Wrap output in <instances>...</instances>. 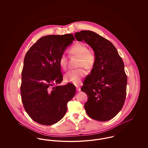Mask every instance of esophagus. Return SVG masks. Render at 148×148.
<instances>
[{
    "label": "esophagus",
    "instance_id": "esophagus-1",
    "mask_svg": "<svg viewBox=\"0 0 148 148\" xmlns=\"http://www.w3.org/2000/svg\"><path fill=\"white\" fill-rule=\"evenodd\" d=\"M76 89H77V90L78 91V92H79V91H80V86H77L76 87Z\"/></svg>",
    "mask_w": 148,
    "mask_h": 148
}]
</instances>
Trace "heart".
I'll return each instance as SVG.
<instances>
[{
	"label": "heart",
	"mask_w": 148,
	"mask_h": 148,
	"mask_svg": "<svg viewBox=\"0 0 148 148\" xmlns=\"http://www.w3.org/2000/svg\"><path fill=\"white\" fill-rule=\"evenodd\" d=\"M69 53L71 56L79 57L78 67H84L86 69H91L94 67L96 60L95 55L92 50L88 49L86 45L84 43H77L73 45L69 50ZM59 64L63 70H65L68 64V56L65 54H62L59 59ZM85 73L83 68L71 70L65 74L64 79L67 82L77 85L81 83L82 79L85 75Z\"/></svg>",
	"instance_id": "obj_1"
}]
</instances>
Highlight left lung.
<instances>
[{
	"label": "left lung",
	"mask_w": 148,
	"mask_h": 148,
	"mask_svg": "<svg viewBox=\"0 0 148 148\" xmlns=\"http://www.w3.org/2000/svg\"><path fill=\"white\" fill-rule=\"evenodd\" d=\"M94 50L95 63L81 88L88 97L86 113L92 119L105 121L115 116L124 106L127 76L124 62L112 42L97 33L82 30L75 33Z\"/></svg>",
	"instance_id": "obj_1"
}]
</instances>
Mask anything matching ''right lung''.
<instances>
[{"mask_svg": "<svg viewBox=\"0 0 148 148\" xmlns=\"http://www.w3.org/2000/svg\"><path fill=\"white\" fill-rule=\"evenodd\" d=\"M75 39L72 34L42 36L27 52L21 72V94L24 108L35 122L51 125L62 119L67 104L75 94L70 83L63 81L60 56Z\"/></svg>", "mask_w": 148, "mask_h": 148, "instance_id": "1", "label": "right lung"}]
</instances>
